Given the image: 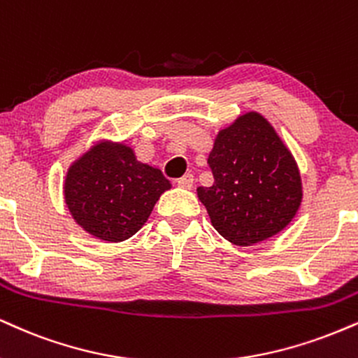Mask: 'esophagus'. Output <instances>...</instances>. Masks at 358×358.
<instances>
[{
	"mask_svg": "<svg viewBox=\"0 0 358 358\" xmlns=\"http://www.w3.org/2000/svg\"><path fill=\"white\" fill-rule=\"evenodd\" d=\"M193 183H195V176H193L192 173L183 175L182 178L176 180V185H178L180 188H192Z\"/></svg>",
	"mask_w": 358,
	"mask_h": 358,
	"instance_id": "1",
	"label": "esophagus"
}]
</instances>
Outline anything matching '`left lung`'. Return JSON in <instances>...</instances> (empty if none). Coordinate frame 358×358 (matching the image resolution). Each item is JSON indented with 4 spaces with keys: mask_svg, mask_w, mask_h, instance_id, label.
<instances>
[{
    "mask_svg": "<svg viewBox=\"0 0 358 358\" xmlns=\"http://www.w3.org/2000/svg\"><path fill=\"white\" fill-rule=\"evenodd\" d=\"M215 182L196 193L215 230L248 247L282 231L302 203L294 155L265 116L248 111L218 131L208 155Z\"/></svg>",
    "mask_w": 358,
    "mask_h": 358,
    "instance_id": "1",
    "label": "left lung"
}]
</instances>
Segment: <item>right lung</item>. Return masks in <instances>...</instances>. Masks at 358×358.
<instances>
[{"instance_id":"obj_1","label":"right lung","mask_w":358,"mask_h":358,"mask_svg":"<svg viewBox=\"0 0 358 358\" xmlns=\"http://www.w3.org/2000/svg\"><path fill=\"white\" fill-rule=\"evenodd\" d=\"M170 188L160 168L138 162L131 146L101 140L68 168L63 193L86 234L116 243L145 225Z\"/></svg>"}]
</instances>
